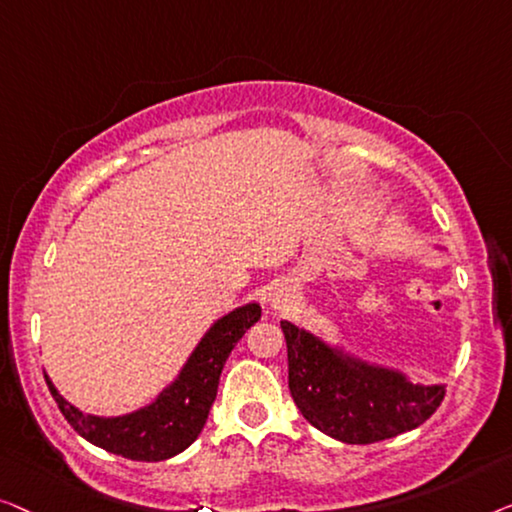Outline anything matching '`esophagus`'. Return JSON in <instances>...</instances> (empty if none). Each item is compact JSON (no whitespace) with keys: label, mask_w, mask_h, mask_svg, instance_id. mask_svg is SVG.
I'll list each match as a JSON object with an SVG mask.
<instances>
[{"label":"esophagus","mask_w":512,"mask_h":512,"mask_svg":"<svg viewBox=\"0 0 512 512\" xmlns=\"http://www.w3.org/2000/svg\"><path fill=\"white\" fill-rule=\"evenodd\" d=\"M290 301H292V290H290V287L280 285L271 297V308H273V311H285V308L290 306Z\"/></svg>","instance_id":"1"}]
</instances>
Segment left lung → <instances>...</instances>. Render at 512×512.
Instances as JSON below:
<instances>
[{
  "instance_id": "1",
  "label": "left lung",
  "mask_w": 512,
  "mask_h": 512,
  "mask_svg": "<svg viewBox=\"0 0 512 512\" xmlns=\"http://www.w3.org/2000/svg\"><path fill=\"white\" fill-rule=\"evenodd\" d=\"M280 329L287 343L292 399L315 429L336 441H385L420 427L441 406L443 383H413L399 366L373 362L287 320Z\"/></svg>"
}]
</instances>
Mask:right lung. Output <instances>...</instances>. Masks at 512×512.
<instances>
[{
  "instance_id": "obj_1",
  "label": "right lung",
  "mask_w": 512,
  "mask_h": 512,
  "mask_svg": "<svg viewBox=\"0 0 512 512\" xmlns=\"http://www.w3.org/2000/svg\"><path fill=\"white\" fill-rule=\"evenodd\" d=\"M262 315L257 301H248L220 315L204 331L181 369L153 399L122 415L85 413L64 399L48 378V390L67 422L97 448L134 462H164L197 441L208 410L218 394L220 373L229 352Z\"/></svg>"
}]
</instances>
